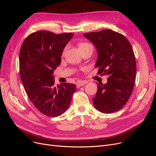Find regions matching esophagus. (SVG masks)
<instances>
[{"instance_id": "obj_1", "label": "esophagus", "mask_w": 156, "mask_h": 156, "mask_svg": "<svg viewBox=\"0 0 156 156\" xmlns=\"http://www.w3.org/2000/svg\"><path fill=\"white\" fill-rule=\"evenodd\" d=\"M87 83V81H79L76 84V87L77 88H79L82 86L85 85Z\"/></svg>"}]
</instances>
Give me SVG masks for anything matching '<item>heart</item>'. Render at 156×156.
I'll use <instances>...</instances> for the list:
<instances>
[{"label":"heart","mask_w":156,"mask_h":156,"mask_svg":"<svg viewBox=\"0 0 156 156\" xmlns=\"http://www.w3.org/2000/svg\"><path fill=\"white\" fill-rule=\"evenodd\" d=\"M86 44H80V45H79V46H81V45H86ZM64 51H65V50H64Z\"/></svg>","instance_id":"obj_1"}]
</instances>
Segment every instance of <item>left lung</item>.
I'll return each mask as SVG.
<instances>
[{"label": "left lung", "mask_w": 156, "mask_h": 156, "mask_svg": "<svg viewBox=\"0 0 156 156\" xmlns=\"http://www.w3.org/2000/svg\"><path fill=\"white\" fill-rule=\"evenodd\" d=\"M83 36L96 48L98 73L108 76L106 84L97 83L94 106L105 114L119 111L129 100L135 81L136 62L131 45L124 36L111 30Z\"/></svg>", "instance_id": "8db88e82"}]
</instances>
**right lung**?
Wrapping results in <instances>:
<instances>
[{"label":"right lung","instance_id":"right-lung-1","mask_svg":"<svg viewBox=\"0 0 156 156\" xmlns=\"http://www.w3.org/2000/svg\"><path fill=\"white\" fill-rule=\"evenodd\" d=\"M73 33L55 34L33 32L23 41L20 53V72L29 100L44 115L56 117L69 108L76 90L74 84L55 86L54 70L61 62L64 49Z\"/></svg>","mask_w":156,"mask_h":156}]
</instances>
